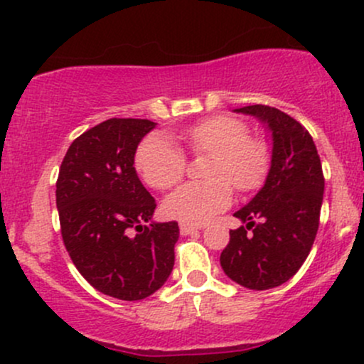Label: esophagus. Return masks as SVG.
Masks as SVG:
<instances>
[{
  "label": "esophagus",
  "instance_id": "esophagus-1",
  "mask_svg": "<svg viewBox=\"0 0 364 364\" xmlns=\"http://www.w3.org/2000/svg\"><path fill=\"white\" fill-rule=\"evenodd\" d=\"M196 225H193V224H188V223H181L179 224V232H181L183 236H186V235H191V232L193 231H196Z\"/></svg>",
  "mask_w": 364,
  "mask_h": 364
}]
</instances>
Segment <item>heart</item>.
<instances>
[{"instance_id":"b5f03b06","label":"heart","mask_w":364,"mask_h":364,"mask_svg":"<svg viewBox=\"0 0 364 364\" xmlns=\"http://www.w3.org/2000/svg\"><path fill=\"white\" fill-rule=\"evenodd\" d=\"M193 156H210L207 178L210 181L186 183L164 200L169 217L188 224H203L231 205L232 187L253 191L269 169V150L262 140L248 136L243 121L214 116L183 133ZM135 164L144 181L157 190H168L186 173V156L176 144L154 135L140 144Z\"/></svg>"}]
</instances>
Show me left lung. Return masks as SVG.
I'll return each instance as SVG.
<instances>
[{
	"mask_svg": "<svg viewBox=\"0 0 364 364\" xmlns=\"http://www.w3.org/2000/svg\"><path fill=\"white\" fill-rule=\"evenodd\" d=\"M236 112L270 129L272 161L265 185L235 214L246 225L229 231L220 265L240 286L265 291L289 281L306 260L318 231L325 179L315 141L299 121L263 104Z\"/></svg>",
	"mask_w": 364,
	"mask_h": 364,
	"instance_id": "8db88e82",
	"label": "left lung"
}]
</instances>
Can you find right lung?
Masks as SVG:
<instances>
[{
  "label": "right lung",
  "mask_w": 364,
  "mask_h": 364,
  "mask_svg": "<svg viewBox=\"0 0 364 364\" xmlns=\"http://www.w3.org/2000/svg\"><path fill=\"white\" fill-rule=\"evenodd\" d=\"M154 121L111 118L73 140L56 181L63 243L85 281L102 294L139 301L168 281L178 223H151L156 200L135 171Z\"/></svg>",
  "instance_id": "1"
}]
</instances>
